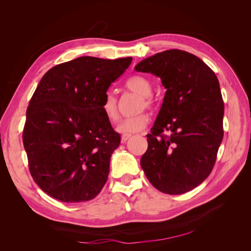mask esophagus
I'll use <instances>...</instances> for the list:
<instances>
[{"label": "esophagus", "instance_id": "1", "mask_svg": "<svg viewBox=\"0 0 251 251\" xmlns=\"http://www.w3.org/2000/svg\"><path fill=\"white\" fill-rule=\"evenodd\" d=\"M131 134H124L123 136H121V143H125L126 142V140L131 137Z\"/></svg>", "mask_w": 251, "mask_h": 251}]
</instances>
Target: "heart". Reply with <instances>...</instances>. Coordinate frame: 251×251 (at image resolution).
I'll use <instances>...</instances> for the list:
<instances>
[{
    "label": "heart",
    "instance_id": "obj_1",
    "mask_svg": "<svg viewBox=\"0 0 251 251\" xmlns=\"http://www.w3.org/2000/svg\"><path fill=\"white\" fill-rule=\"evenodd\" d=\"M126 88L132 91L134 93L140 95V100L138 102V110L143 108H151L154 105L153 98L151 97L153 85L150 79L141 76V75H135L128 78L126 81ZM101 111L104 117L110 123L114 124L119 119V110H118V100L117 97L113 92H107L103 96L102 102L100 104ZM149 115L147 113L140 112L136 115L127 117L124 119L117 126V131L123 134H132L142 131L149 124Z\"/></svg>",
    "mask_w": 251,
    "mask_h": 251
}]
</instances>
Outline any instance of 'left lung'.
<instances>
[{
  "instance_id": "1",
  "label": "left lung",
  "mask_w": 251,
  "mask_h": 251,
  "mask_svg": "<svg viewBox=\"0 0 251 251\" xmlns=\"http://www.w3.org/2000/svg\"><path fill=\"white\" fill-rule=\"evenodd\" d=\"M135 70L160 77L166 89L147 135L141 168L164 194L192 191L209 176L223 139L224 102L216 74L199 57L178 49L143 59Z\"/></svg>"
}]
</instances>
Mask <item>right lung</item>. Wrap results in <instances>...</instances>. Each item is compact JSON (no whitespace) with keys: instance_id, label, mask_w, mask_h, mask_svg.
<instances>
[{"instance_id":"obj_1","label":"right lung","mask_w":251,"mask_h":251,"mask_svg":"<svg viewBox=\"0 0 251 251\" xmlns=\"http://www.w3.org/2000/svg\"><path fill=\"white\" fill-rule=\"evenodd\" d=\"M132 57L81 56L46 72L29 101L23 143L30 174L52 198L66 203L94 199L110 172L120 135L100 104Z\"/></svg>"}]
</instances>
